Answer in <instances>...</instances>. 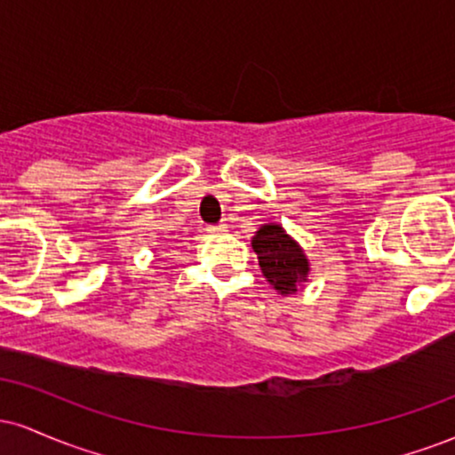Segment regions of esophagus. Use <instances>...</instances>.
Instances as JSON below:
<instances>
[{
	"label": "esophagus",
	"mask_w": 455,
	"mask_h": 455,
	"mask_svg": "<svg viewBox=\"0 0 455 455\" xmlns=\"http://www.w3.org/2000/svg\"><path fill=\"white\" fill-rule=\"evenodd\" d=\"M224 231H227V224L224 222L210 224V227H207V233H224Z\"/></svg>",
	"instance_id": "esophagus-1"
}]
</instances>
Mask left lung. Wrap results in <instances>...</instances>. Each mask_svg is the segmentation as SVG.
<instances>
[{"label":"left lung","mask_w":455,"mask_h":455,"mask_svg":"<svg viewBox=\"0 0 455 455\" xmlns=\"http://www.w3.org/2000/svg\"><path fill=\"white\" fill-rule=\"evenodd\" d=\"M259 265L278 293H295L297 282L307 278V259L301 248L289 237L278 224H265L252 239Z\"/></svg>","instance_id":"left-lung-1"}]
</instances>
